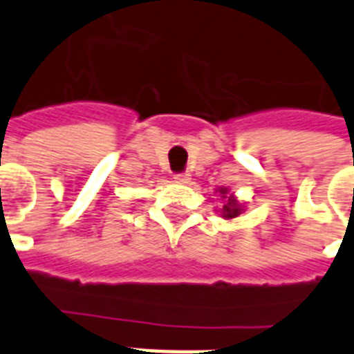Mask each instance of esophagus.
Returning a JSON list of instances; mask_svg holds the SVG:
<instances>
[{
  "label": "esophagus",
  "instance_id": "obj_1",
  "mask_svg": "<svg viewBox=\"0 0 354 354\" xmlns=\"http://www.w3.org/2000/svg\"><path fill=\"white\" fill-rule=\"evenodd\" d=\"M174 182H176V183H189V182H191V174H187V172H182V174H174Z\"/></svg>",
  "mask_w": 354,
  "mask_h": 354
}]
</instances>
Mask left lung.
<instances>
[{
  "label": "left lung",
  "mask_w": 354,
  "mask_h": 354,
  "mask_svg": "<svg viewBox=\"0 0 354 354\" xmlns=\"http://www.w3.org/2000/svg\"><path fill=\"white\" fill-rule=\"evenodd\" d=\"M215 193H218L221 200L224 202V204H222V209H218V213H221V216L224 218V221H235V218H239V216L244 213L246 205L236 198L235 193H232V189L216 187Z\"/></svg>",
  "instance_id": "obj_1"
}]
</instances>
